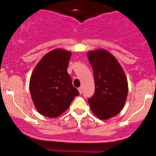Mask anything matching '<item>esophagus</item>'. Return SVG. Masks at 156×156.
Masks as SVG:
<instances>
[{
  "label": "esophagus",
  "mask_w": 156,
  "mask_h": 156,
  "mask_svg": "<svg viewBox=\"0 0 156 156\" xmlns=\"http://www.w3.org/2000/svg\"><path fill=\"white\" fill-rule=\"evenodd\" d=\"M78 91H79V94H82V88H81V87L78 88Z\"/></svg>",
  "instance_id": "esophagus-1"
}]
</instances>
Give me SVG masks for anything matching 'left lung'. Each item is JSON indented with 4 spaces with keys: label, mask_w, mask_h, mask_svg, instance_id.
I'll use <instances>...</instances> for the list:
<instances>
[{
    "label": "left lung",
    "mask_w": 156,
    "mask_h": 156,
    "mask_svg": "<svg viewBox=\"0 0 156 156\" xmlns=\"http://www.w3.org/2000/svg\"><path fill=\"white\" fill-rule=\"evenodd\" d=\"M87 57L95 82V91L88 103L99 119H108L124 107L128 91L126 77L117 59L106 50L90 51Z\"/></svg>",
    "instance_id": "obj_1"
}]
</instances>
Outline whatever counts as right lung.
I'll list each match as a JSON object with an SVG mask.
<instances>
[{"label": "right lung", "instance_id": "right-lung-1", "mask_svg": "<svg viewBox=\"0 0 156 156\" xmlns=\"http://www.w3.org/2000/svg\"><path fill=\"white\" fill-rule=\"evenodd\" d=\"M71 53L56 49L47 53L31 74L30 93L39 113L56 118L69 107L79 92L67 72Z\"/></svg>", "mask_w": 156, "mask_h": 156}]
</instances>
